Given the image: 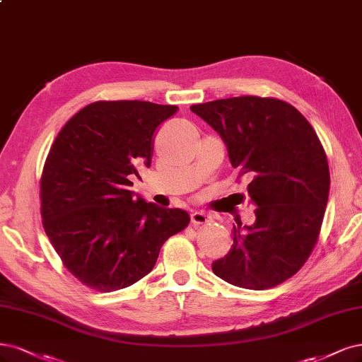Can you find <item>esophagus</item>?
Masks as SVG:
<instances>
[{
    "label": "esophagus",
    "mask_w": 362,
    "mask_h": 362,
    "mask_svg": "<svg viewBox=\"0 0 362 362\" xmlns=\"http://www.w3.org/2000/svg\"><path fill=\"white\" fill-rule=\"evenodd\" d=\"M211 220V216L208 213H204V211H194L192 213V223L194 226H199V224H205Z\"/></svg>",
    "instance_id": "34e87169"
}]
</instances>
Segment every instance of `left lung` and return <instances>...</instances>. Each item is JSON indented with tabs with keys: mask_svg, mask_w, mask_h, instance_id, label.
<instances>
[{
	"mask_svg": "<svg viewBox=\"0 0 362 362\" xmlns=\"http://www.w3.org/2000/svg\"><path fill=\"white\" fill-rule=\"evenodd\" d=\"M190 109L221 136L257 206L252 226L236 221L232 250L213 262V272L244 289L279 286L317 243L329 194L325 149L301 112L279 98L241 95Z\"/></svg>",
	"mask_w": 362,
	"mask_h": 362,
	"instance_id": "1",
	"label": "left lung"
}]
</instances>
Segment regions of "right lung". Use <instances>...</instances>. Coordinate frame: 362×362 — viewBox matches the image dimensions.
<instances>
[{"label":"right lung","mask_w":362,"mask_h":362,"mask_svg":"<svg viewBox=\"0 0 362 362\" xmlns=\"http://www.w3.org/2000/svg\"><path fill=\"white\" fill-rule=\"evenodd\" d=\"M178 110L141 100L94 102L54 141L40 178L43 228L64 267L97 292L139 281L190 217L134 199L130 175L149 168L154 134Z\"/></svg>","instance_id":"obj_1"}]
</instances>
